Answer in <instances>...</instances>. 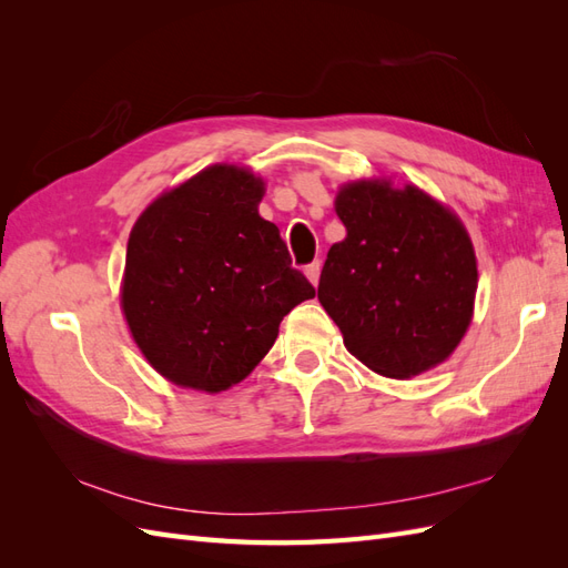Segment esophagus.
<instances>
[{
    "instance_id": "obj_1",
    "label": "esophagus",
    "mask_w": 568,
    "mask_h": 568,
    "mask_svg": "<svg viewBox=\"0 0 568 568\" xmlns=\"http://www.w3.org/2000/svg\"><path fill=\"white\" fill-rule=\"evenodd\" d=\"M320 270H322V263H320V261H313L311 265H305V277L311 280L315 286H317V282H320Z\"/></svg>"
}]
</instances>
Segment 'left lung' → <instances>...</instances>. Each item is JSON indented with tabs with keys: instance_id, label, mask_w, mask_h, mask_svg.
Segmentation results:
<instances>
[{
	"instance_id": "1",
	"label": "left lung",
	"mask_w": 568,
	"mask_h": 568,
	"mask_svg": "<svg viewBox=\"0 0 568 568\" xmlns=\"http://www.w3.org/2000/svg\"><path fill=\"white\" fill-rule=\"evenodd\" d=\"M346 239L317 298L369 369L409 379L448 357L471 322L476 255L462 222L417 186L355 182L336 196Z\"/></svg>"
}]
</instances>
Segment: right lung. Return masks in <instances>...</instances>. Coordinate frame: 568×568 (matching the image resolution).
Segmentation results:
<instances>
[{"label": "right lung", "mask_w": 568, "mask_h": 568, "mask_svg": "<svg viewBox=\"0 0 568 568\" xmlns=\"http://www.w3.org/2000/svg\"><path fill=\"white\" fill-rule=\"evenodd\" d=\"M265 186L213 165L153 201L134 222L123 313L153 369L205 393L261 363L280 322L315 296L277 225L257 215Z\"/></svg>", "instance_id": "right-lung-1"}]
</instances>
